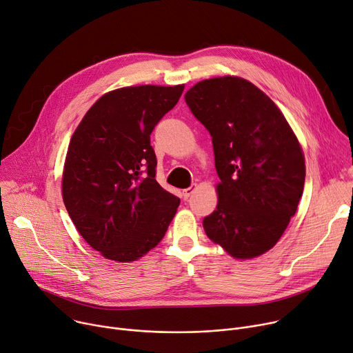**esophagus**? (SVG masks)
<instances>
[{
  "label": "esophagus",
  "instance_id": "1",
  "mask_svg": "<svg viewBox=\"0 0 353 353\" xmlns=\"http://www.w3.org/2000/svg\"><path fill=\"white\" fill-rule=\"evenodd\" d=\"M197 190V184H194V185H191V187H188V188H185V190H183V199L184 200H188V197L194 193V191Z\"/></svg>",
  "mask_w": 353,
  "mask_h": 353
}]
</instances>
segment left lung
<instances>
[{"instance_id":"1","label":"left lung","mask_w":353,"mask_h":353,"mask_svg":"<svg viewBox=\"0 0 353 353\" xmlns=\"http://www.w3.org/2000/svg\"><path fill=\"white\" fill-rule=\"evenodd\" d=\"M185 103L212 138L221 180L204 231L232 258H258L279 242L297 211L303 148L269 95L242 77L201 80L185 92Z\"/></svg>"}]
</instances>
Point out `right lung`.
<instances>
[{"mask_svg":"<svg viewBox=\"0 0 353 353\" xmlns=\"http://www.w3.org/2000/svg\"><path fill=\"white\" fill-rule=\"evenodd\" d=\"M184 84L105 92L72 135L61 176L63 203L83 239L105 259L135 262L163 239L180 199L156 179L150 134Z\"/></svg>","mask_w":353,"mask_h":353,"instance_id":"add662e5","label":"right lung"}]
</instances>
